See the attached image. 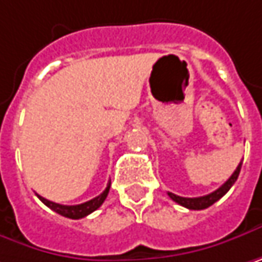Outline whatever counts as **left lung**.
I'll list each match as a JSON object with an SVG mask.
<instances>
[{
    "instance_id": "obj_1",
    "label": "left lung",
    "mask_w": 262,
    "mask_h": 262,
    "mask_svg": "<svg viewBox=\"0 0 262 262\" xmlns=\"http://www.w3.org/2000/svg\"><path fill=\"white\" fill-rule=\"evenodd\" d=\"M240 169H242V162L238 163L237 169L234 170V173L228 178L218 190H215V191L210 192L208 195H202V197H181V195H177V194H173V192H167V194H169V197H170L173 202H177L178 205H181V206H184V208L191 209V210H202V209H206L209 208V206H212L215 202H218L224 194H227V191L233 187V184L237 181Z\"/></svg>"
}]
</instances>
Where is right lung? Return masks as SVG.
I'll return each instance as SVG.
<instances>
[{
	"instance_id": "obj_1",
	"label": "right lung",
	"mask_w": 262,
	"mask_h": 262,
	"mask_svg": "<svg viewBox=\"0 0 262 262\" xmlns=\"http://www.w3.org/2000/svg\"><path fill=\"white\" fill-rule=\"evenodd\" d=\"M110 187H111V181L108 182V185L103 190V192L99 194L98 197H95V199H92V200H89L85 203H81V205H74V206L59 205V203H54V202H50V200L41 197L38 194L37 195H38V199L46 206H49L56 213H59V215H62L65 218H71V220H80V218H84L89 213H92V212H95L98 208H100V205L105 202V199H106V195L110 192Z\"/></svg>"
}]
</instances>
